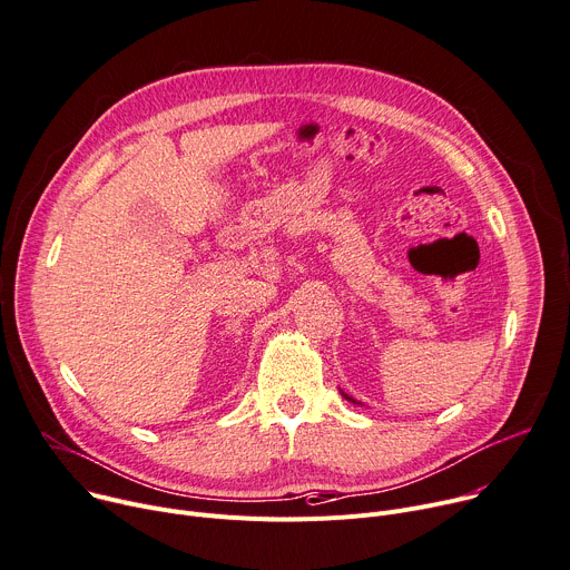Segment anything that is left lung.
<instances>
[{
  "instance_id": "obj_1",
  "label": "left lung",
  "mask_w": 570,
  "mask_h": 570,
  "mask_svg": "<svg viewBox=\"0 0 570 570\" xmlns=\"http://www.w3.org/2000/svg\"><path fill=\"white\" fill-rule=\"evenodd\" d=\"M338 391H341V389H338ZM341 395H343V397H345V400H347V402H352V404H361V402H356V400H354V397H352V395H347V393H345V391H341Z\"/></svg>"
}]
</instances>
